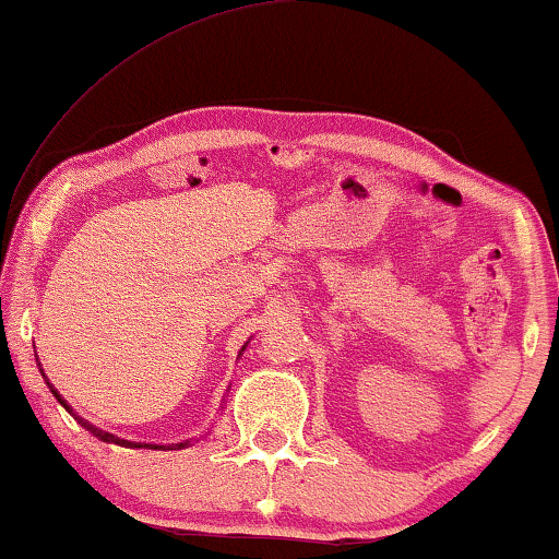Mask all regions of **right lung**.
I'll return each instance as SVG.
<instances>
[{
    "instance_id": "right-lung-1",
    "label": "right lung",
    "mask_w": 559,
    "mask_h": 559,
    "mask_svg": "<svg viewBox=\"0 0 559 559\" xmlns=\"http://www.w3.org/2000/svg\"><path fill=\"white\" fill-rule=\"evenodd\" d=\"M243 350H247V343H243V346H241V350H239V356L243 354ZM37 366H40V364H37ZM40 373H43V369H40ZM43 379H45V384H48V386H50V392H52V396H56V400H58L60 404H63V407H66L68 412H71V415H73L75 419H79V425H81V427H86V430H88L91 435H94V438H98V440H102V442H114V445H121V448H147V450H182V448H188V445H190V442H193V440H182V442H173V445H155V442H134V440H124V438H117V435H114V432H106V430H102V427L91 425V423H88V419H83V417H79V415H75V412H73V407H71V404H68V402L63 400V396H60V394H58V389H52V384H50V381H48V377H45V373H43Z\"/></svg>"
}]
</instances>
